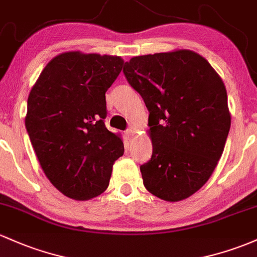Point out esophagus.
I'll list each match as a JSON object with an SVG mask.
<instances>
[{"mask_svg": "<svg viewBox=\"0 0 257 257\" xmlns=\"http://www.w3.org/2000/svg\"><path fill=\"white\" fill-rule=\"evenodd\" d=\"M125 135L126 136H127V139L131 141L132 140V137H134V135H135V130L132 128V127H130V128H127L125 131Z\"/></svg>", "mask_w": 257, "mask_h": 257, "instance_id": "obj_1", "label": "esophagus"}]
</instances>
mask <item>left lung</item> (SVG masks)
I'll return each mask as SVG.
<instances>
[{"instance_id": "left-lung-1", "label": "left lung", "mask_w": 257, "mask_h": 257, "mask_svg": "<svg viewBox=\"0 0 257 257\" xmlns=\"http://www.w3.org/2000/svg\"><path fill=\"white\" fill-rule=\"evenodd\" d=\"M142 96L153 145L140 167L157 197H190L213 173L230 128L227 90L208 61L190 50L132 57L122 70Z\"/></svg>"}]
</instances>
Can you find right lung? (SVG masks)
<instances>
[{
  "label": "right lung",
  "mask_w": 257,
  "mask_h": 257,
  "mask_svg": "<svg viewBox=\"0 0 257 257\" xmlns=\"http://www.w3.org/2000/svg\"><path fill=\"white\" fill-rule=\"evenodd\" d=\"M118 56L65 52L46 65L30 90L26 128L44 173L73 200L109 186L123 154L120 134L105 127V93L122 70Z\"/></svg>",
  "instance_id": "obj_1"
}]
</instances>
